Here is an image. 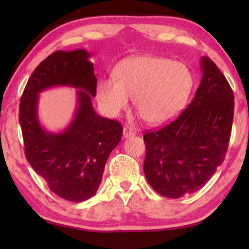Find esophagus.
<instances>
[{"instance_id":"obj_1","label":"esophagus","mask_w":249,"mask_h":249,"mask_svg":"<svg viewBox=\"0 0 249 249\" xmlns=\"http://www.w3.org/2000/svg\"><path fill=\"white\" fill-rule=\"evenodd\" d=\"M135 135V132L133 128L130 127H124L123 128V136L124 138H129V137H133Z\"/></svg>"}]
</instances>
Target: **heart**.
I'll list each match as a JSON object with an SVG mask.
<instances>
[{
    "label": "heart",
    "instance_id": "obj_1",
    "mask_svg": "<svg viewBox=\"0 0 249 249\" xmlns=\"http://www.w3.org/2000/svg\"><path fill=\"white\" fill-rule=\"evenodd\" d=\"M115 79H101L96 87L101 107L115 117L127 107L129 98L151 125L168 123L182 111L193 88L187 65L157 56H136L116 66Z\"/></svg>",
    "mask_w": 249,
    "mask_h": 249
}]
</instances>
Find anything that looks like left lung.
Listing matches in <instances>:
<instances>
[{
  "label": "left lung",
  "mask_w": 249,
  "mask_h": 249,
  "mask_svg": "<svg viewBox=\"0 0 249 249\" xmlns=\"http://www.w3.org/2000/svg\"><path fill=\"white\" fill-rule=\"evenodd\" d=\"M202 79L179 117L144 135V172L159 195L178 199L201 189L224 161L234 116V93L209 57L201 58Z\"/></svg>",
  "instance_id": "1"
}]
</instances>
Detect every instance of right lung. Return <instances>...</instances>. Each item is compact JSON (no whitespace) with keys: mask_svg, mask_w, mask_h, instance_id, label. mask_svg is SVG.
<instances>
[{"mask_svg":"<svg viewBox=\"0 0 249 249\" xmlns=\"http://www.w3.org/2000/svg\"><path fill=\"white\" fill-rule=\"evenodd\" d=\"M90 57L86 49L50 54L34 70L19 104L27 161L50 190L71 202L86 201L95 195L108 156L123 133L120 122L98 115L92 107L98 79ZM53 86L77 89L74 119L59 133L46 131L36 111L40 92Z\"/></svg>","mask_w":249,"mask_h":249,"instance_id":"add662e5","label":"right lung"}]
</instances>
